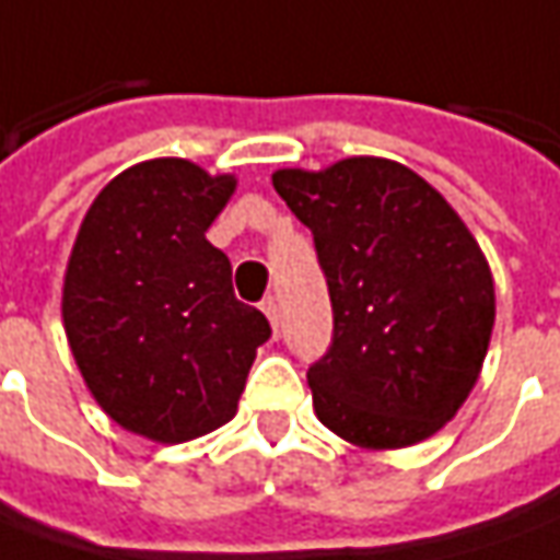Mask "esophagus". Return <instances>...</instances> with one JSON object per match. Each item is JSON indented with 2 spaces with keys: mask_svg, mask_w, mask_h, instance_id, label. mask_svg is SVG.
Returning a JSON list of instances; mask_svg holds the SVG:
<instances>
[{
  "mask_svg": "<svg viewBox=\"0 0 560 560\" xmlns=\"http://www.w3.org/2000/svg\"><path fill=\"white\" fill-rule=\"evenodd\" d=\"M260 310H264V315L269 318V325L279 330V300H276V296H266L264 303H260Z\"/></svg>",
  "mask_w": 560,
  "mask_h": 560,
  "instance_id": "34e87169",
  "label": "esophagus"
}]
</instances>
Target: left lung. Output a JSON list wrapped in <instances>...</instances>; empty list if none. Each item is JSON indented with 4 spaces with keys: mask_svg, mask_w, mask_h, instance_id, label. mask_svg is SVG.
I'll return each instance as SVG.
<instances>
[{
    "mask_svg": "<svg viewBox=\"0 0 560 560\" xmlns=\"http://www.w3.org/2000/svg\"><path fill=\"white\" fill-rule=\"evenodd\" d=\"M272 186L328 279L334 337L306 371L315 417L368 451L435 435L469 398L497 315L466 223L420 174L374 155L281 168Z\"/></svg>",
    "mask_w": 560,
    "mask_h": 560,
    "instance_id": "left-lung-1",
    "label": "left lung"
}]
</instances>
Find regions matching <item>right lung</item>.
I'll return each mask as SVG.
<instances>
[{
	"label": "right lung",
	"instance_id": "right-lung-1",
	"mask_svg": "<svg viewBox=\"0 0 560 560\" xmlns=\"http://www.w3.org/2000/svg\"><path fill=\"white\" fill-rule=\"evenodd\" d=\"M232 192V174L140 162L101 189L67 264L72 359L121 429L159 444L230 423L272 334L235 300L230 257L205 238Z\"/></svg>",
	"mask_w": 560,
	"mask_h": 560
}]
</instances>
